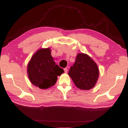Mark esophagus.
<instances>
[{
  "label": "esophagus",
  "instance_id": "esophagus-1",
  "mask_svg": "<svg viewBox=\"0 0 128 128\" xmlns=\"http://www.w3.org/2000/svg\"><path fill=\"white\" fill-rule=\"evenodd\" d=\"M67 71H68V70H67V68H64V71L65 73H67Z\"/></svg>",
  "mask_w": 128,
  "mask_h": 128
}]
</instances>
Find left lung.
Returning a JSON list of instances; mask_svg holds the SVG:
<instances>
[{
    "mask_svg": "<svg viewBox=\"0 0 128 128\" xmlns=\"http://www.w3.org/2000/svg\"><path fill=\"white\" fill-rule=\"evenodd\" d=\"M68 75L77 88L88 90L95 86L99 70L97 64L91 58L85 54H78L73 66L71 67Z\"/></svg>",
    "mask_w": 128,
    "mask_h": 128,
    "instance_id": "obj_1",
    "label": "left lung"
}]
</instances>
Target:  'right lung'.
I'll use <instances>...</instances> for the list:
<instances>
[{
    "label": "right lung",
    "mask_w": 128,
    "mask_h": 128,
    "mask_svg": "<svg viewBox=\"0 0 128 128\" xmlns=\"http://www.w3.org/2000/svg\"><path fill=\"white\" fill-rule=\"evenodd\" d=\"M50 53V48L38 50L28 64L29 79L33 85L41 89L54 86L57 80V76L64 72L56 64Z\"/></svg>",
    "instance_id": "1"
}]
</instances>
